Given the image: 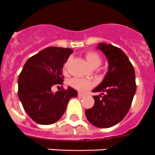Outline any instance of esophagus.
Segmentation results:
<instances>
[{
    "label": "esophagus",
    "mask_w": 155,
    "mask_h": 155,
    "mask_svg": "<svg viewBox=\"0 0 155 155\" xmlns=\"http://www.w3.org/2000/svg\"><path fill=\"white\" fill-rule=\"evenodd\" d=\"M78 97H85V94H81V93H78Z\"/></svg>",
    "instance_id": "1"
}]
</instances>
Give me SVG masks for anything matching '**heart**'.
<instances>
[{
	"label": "heart",
	"instance_id": "1",
	"mask_svg": "<svg viewBox=\"0 0 155 155\" xmlns=\"http://www.w3.org/2000/svg\"><path fill=\"white\" fill-rule=\"evenodd\" d=\"M85 58H86V61L89 63V65L94 68H97L101 64V57L97 53L94 51L87 52L85 54ZM67 65L68 61L65 63V70L67 67ZM70 84L72 87L76 89L78 91H81V92L87 91L94 85V82L91 81V80L85 78H75L72 79Z\"/></svg>",
	"mask_w": 155,
	"mask_h": 155
}]
</instances>
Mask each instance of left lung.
Here are the masks:
<instances>
[{"mask_svg": "<svg viewBox=\"0 0 155 155\" xmlns=\"http://www.w3.org/2000/svg\"><path fill=\"white\" fill-rule=\"evenodd\" d=\"M97 49L108 59V72L101 83L93 92H101L94 96V105L85 110V116L92 125L109 128L120 122L130 108L136 91L134 66L122 49L106 43Z\"/></svg>", "mask_w": 155, "mask_h": 155, "instance_id": "8db88e82", "label": "left lung"}]
</instances>
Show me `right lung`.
I'll return each instance as SVG.
<instances>
[{
    "label": "right lung",
    "instance_id": "1",
    "mask_svg": "<svg viewBox=\"0 0 155 155\" xmlns=\"http://www.w3.org/2000/svg\"><path fill=\"white\" fill-rule=\"evenodd\" d=\"M73 50L49 47L27 60L18 78V97L27 114L41 125L60 119L67 104L78 92L71 87L54 93L53 85H62L63 65Z\"/></svg>",
    "mask_w": 155,
    "mask_h": 155
}]
</instances>
